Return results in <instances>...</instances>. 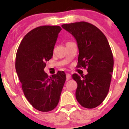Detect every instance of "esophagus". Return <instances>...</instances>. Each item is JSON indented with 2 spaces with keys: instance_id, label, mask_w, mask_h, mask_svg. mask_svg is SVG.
I'll return each instance as SVG.
<instances>
[{
  "instance_id": "34e87169",
  "label": "esophagus",
  "mask_w": 129,
  "mask_h": 129,
  "mask_svg": "<svg viewBox=\"0 0 129 129\" xmlns=\"http://www.w3.org/2000/svg\"><path fill=\"white\" fill-rule=\"evenodd\" d=\"M66 78L67 80H69L71 79V75L69 73H67L66 74Z\"/></svg>"
}]
</instances>
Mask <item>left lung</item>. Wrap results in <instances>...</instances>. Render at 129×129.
Segmentation results:
<instances>
[{
    "label": "left lung",
    "mask_w": 129,
    "mask_h": 129,
    "mask_svg": "<svg viewBox=\"0 0 129 129\" xmlns=\"http://www.w3.org/2000/svg\"><path fill=\"white\" fill-rule=\"evenodd\" d=\"M76 39L78 49V67L87 68L85 76L73 74L78 84L76 100L87 109L96 107L107 96L113 69V57L103 33L85 22L62 25Z\"/></svg>",
    "instance_id": "left-lung-1"
}]
</instances>
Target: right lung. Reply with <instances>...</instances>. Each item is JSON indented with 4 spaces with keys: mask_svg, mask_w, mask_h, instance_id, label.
I'll return each mask as SVG.
<instances>
[{
    "mask_svg": "<svg viewBox=\"0 0 129 129\" xmlns=\"http://www.w3.org/2000/svg\"><path fill=\"white\" fill-rule=\"evenodd\" d=\"M59 26H41L25 36L17 49L16 70L25 96L41 112H49L57 106L66 79L64 72L48 78L44 72L46 62L52 57Z\"/></svg>",
    "mask_w": 129,
    "mask_h": 129,
    "instance_id": "add662e5",
    "label": "right lung"
}]
</instances>
